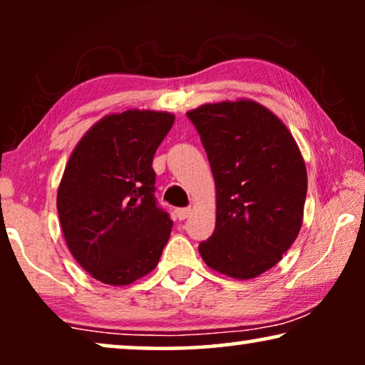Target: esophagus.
<instances>
[{"mask_svg": "<svg viewBox=\"0 0 365 365\" xmlns=\"http://www.w3.org/2000/svg\"><path fill=\"white\" fill-rule=\"evenodd\" d=\"M176 217L179 221H184V219H187L189 214H191V207H181V209H176Z\"/></svg>", "mask_w": 365, "mask_h": 365, "instance_id": "1", "label": "esophagus"}]
</instances>
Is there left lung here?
Listing matches in <instances>:
<instances>
[{
    "instance_id": "obj_1",
    "label": "left lung",
    "mask_w": 365,
    "mask_h": 365,
    "mask_svg": "<svg viewBox=\"0 0 365 365\" xmlns=\"http://www.w3.org/2000/svg\"><path fill=\"white\" fill-rule=\"evenodd\" d=\"M216 184V229L199 244L214 271L252 279L281 261L302 226L307 171L281 119L252 99L187 111Z\"/></svg>"
}]
</instances>
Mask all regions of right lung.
Returning <instances> with one entry per match:
<instances>
[{"label": "right lung", "mask_w": 365, "mask_h": 365, "mask_svg": "<svg viewBox=\"0 0 365 365\" xmlns=\"http://www.w3.org/2000/svg\"><path fill=\"white\" fill-rule=\"evenodd\" d=\"M173 123L166 111L108 114L68 159L59 222L73 257L99 282L128 286L158 266L173 221L154 197L153 158Z\"/></svg>", "instance_id": "right-lung-1"}]
</instances>
